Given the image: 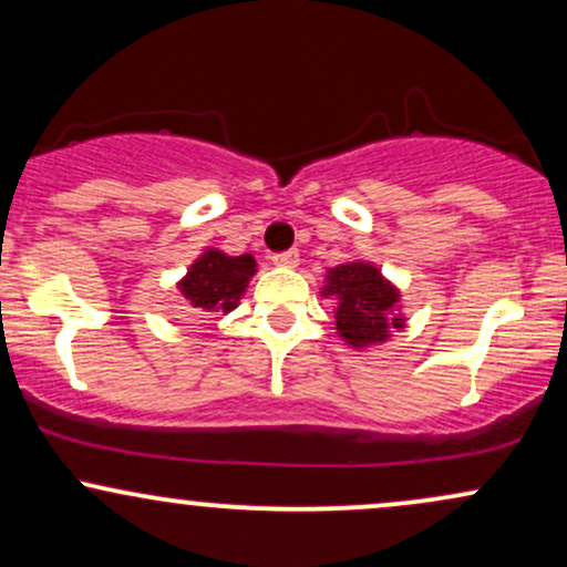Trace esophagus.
<instances>
[{
    "label": "esophagus",
    "mask_w": 567,
    "mask_h": 567,
    "mask_svg": "<svg viewBox=\"0 0 567 567\" xmlns=\"http://www.w3.org/2000/svg\"><path fill=\"white\" fill-rule=\"evenodd\" d=\"M271 261H275L277 266H298L301 256H298V250H282V252H275V256H271Z\"/></svg>",
    "instance_id": "obj_1"
}]
</instances>
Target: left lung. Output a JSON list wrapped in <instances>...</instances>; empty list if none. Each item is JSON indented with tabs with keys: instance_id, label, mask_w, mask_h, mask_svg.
<instances>
[{
	"instance_id": "obj_1",
	"label": "left lung",
	"mask_w": 567,
	"mask_h": 567,
	"mask_svg": "<svg viewBox=\"0 0 567 567\" xmlns=\"http://www.w3.org/2000/svg\"><path fill=\"white\" fill-rule=\"evenodd\" d=\"M328 296H338L336 330L351 347L386 341L389 324L402 328L400 317H389V309L396 303V290L375 266L354 261L330 269Z\"/></svg>"
}]
</instances>
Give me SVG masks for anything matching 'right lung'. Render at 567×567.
<instances>
[{"label":"right lung","instance_id":"1","mask_svg":"<svg viewBox=\"0 0 567 567\" xmlns=\"http://www.w3.org/2000/svg\"><path fill=\"white\" fill-rule=\"evenodd\" d=\"M252 271H256L252 256H226V252L207 250L188 269L186 279L181 282V292L186 296V301L199 309L231 311L245 292Z\"/></svg>","mask_w":567,"mask_h":567}]
</instances>
